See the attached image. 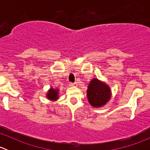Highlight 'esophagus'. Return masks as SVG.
<instances>
[{"label":"esophagus","instance_id":"34e87169","mask_svg":"<svg viewBox=\"0 0 150 150\" xmlns=\"http://www.w3.org/2000/svg\"><path fill=\"white\" fill-rule=\"evenodd\" d=\"M69 86H74V87H75V86H78V83H69Z\"/></svg>","mask_w":150,"mask_h":150}]
</instances>
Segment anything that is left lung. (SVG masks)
<instances>
[{"label": "left lung", "instance_id": "obj_1", "mask_svg": "<svg viewBox=\"0 0 150 150\" xmlns=\"http://www.w3.org/2000/svg\"><path fill=\"white\" fill-rule=\"evenodd\" d=\"M87 98L92 107L96 108L103 107L111 98L110 86L97 78H93L88 86Z\"/></svg>", "mask_w": 150, "mask_h": 150}]
</instances>
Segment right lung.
Masks as SVG:
<instances>
[{
	"label": "right lung",
	"instance_id": "1",
	"mask_svg": "<svg viewBox=\"0 0 150 150\" xmlns=\"http://www.w3.org/2000/svg\"><path fill=\"white\" fill-rule=\"evenodd\" d=\"M59 89H54L53 88L48 90V93L46 94L47 99L51 101H56L59 99Z\"/></svg>",
	"mask_w": 150,
	"mask_h": 150
}]
</instances>
